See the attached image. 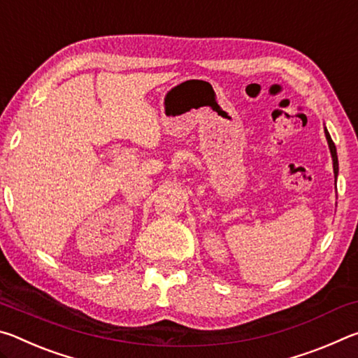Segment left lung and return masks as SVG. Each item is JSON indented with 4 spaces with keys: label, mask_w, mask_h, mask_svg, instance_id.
<instances>
[{
    "label": "left lung",
    "mask_w": 358,
    "mask_h": 358,
    "mask_svg": "<svg viewBox=\"0 0 358 358\" xmlns=\"http://www.w3.org/2000/svg\"><path fill=\"white\" fill-rule=\"evenodd\" d=\"M324 132H325V137H327V143H329V148H330V155H331V159H333V173H335V178L338 177V155H336V147L335 143H333L331 137L329 134V131L324 126ZM335 185H336V180H335Z\"/></svg>",
    "instance_id": "obj_1"
}]
</instances>
